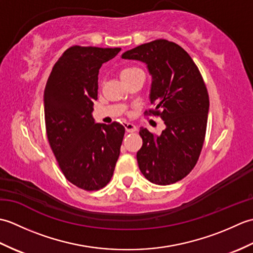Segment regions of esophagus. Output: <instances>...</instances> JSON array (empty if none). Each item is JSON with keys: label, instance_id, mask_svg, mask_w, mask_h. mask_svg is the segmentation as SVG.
<instances>
[{"label": "esophagus", "instance_id": "1", "mask_svg": "<svg viewBox=\"0 0 253 253\" xmlns=\"http://www.w3.org/2000/svg\"><path fill=\"white\" fill-rule=\"evenodd\" d=\"M124 126H125V129H126L127 132H135L137 130V127L133 125L132 123L125 122V123H124Z\"/></svg>", "mask_w": 253, "mask_h": 253}]
</instances>
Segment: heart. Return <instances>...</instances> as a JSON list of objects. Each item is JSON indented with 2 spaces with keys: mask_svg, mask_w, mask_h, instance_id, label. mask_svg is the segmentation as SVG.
Masks as SVG:
<instances>
[{
  "mask_svg": "<svg viewBox=\"0 0 253 253\" xmlns=\"http://www.w3.org/2000/svg\"><path fill=\"white\" fill-rule=\"evenodd\" d=\"M136 71H138L137 68H125V69H123L122 73H121V77L128 76V75H130V74H132L133 72H136Z\"/></svg>",
  "mask_w": 253,
  "mask_h": 253,
  "instance_id": "b5f03b06",
  "label": "heart"
}]
</instances>
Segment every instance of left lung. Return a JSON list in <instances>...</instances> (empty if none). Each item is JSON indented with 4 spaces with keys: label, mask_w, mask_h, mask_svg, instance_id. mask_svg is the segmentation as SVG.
Segmentation results:
<instances>
[{
    "label": "left lung",
    "mask_w": 253,
    "mask_h": 253,
    "mask_svg": "<svg viewBox=\"0 0 253 253\" xmlns=\"http://www.w3.org/2000/svg\"><path fill=\"white\" fill-rule=\"evenodd\" d=\"M122 57L148 65L154 109L144 115L159 116L166 125L160 136L140 128L139 169L153 184H174L195 168L206 138L210 101L201 73L180 45L165 39L139 45Z\"/></svg>",
    "instance_id": "1"
}]
</instances>
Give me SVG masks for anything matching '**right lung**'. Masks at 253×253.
Returning a JSON list of instances; mask_svg holds the SVG:
<instances>
[{
  "mask_svg": "<svg viewBox=\"0 0 253 253\" xmlns=\"http://www.w3.org/2000/svg\"><path fill=\"white\" fill-rule=\"evenodd\" d=\"M120 47L73 45L58 58L44 90L47 140L65 178L80 189L99 190L109 184L120 157L125 127L117 122L94 124L102 64Z\"/></svg>",
  "mask_w": 253,
  "mask_h": 253,
  "instance_id": "1",
  "label": "right lung"
}]
</instances>
